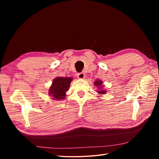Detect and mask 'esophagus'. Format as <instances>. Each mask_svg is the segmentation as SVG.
Returning <instances> with one entry per match:
<instances>
[{"label":"esophagus","mask_w":159,"mask_h":159,"mask_svg":"<svg viewBox=\"0 0 159 159\" xmlns=\"http://www.w3.org/2000/svg\"><path fill=\"white\" fill-rule=\"evenodd\" d=\"M77 77H78L79 79H83V78H84L85 74L84 73H82V72H81V73H78V74H77Z\"/></svg>","instance_id":"esophagus-1"}]
</instances>
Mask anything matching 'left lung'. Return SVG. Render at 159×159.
Segmentation results:
<instances>
[{
    "label": "left lung",
    "instance_id": "8db88e82",
    "mask_svg": "<svg viewBox=\"0 0 159 159\" xmlns=\"http://www.w3.org/2000/svg\"><path fill=\"white\" fill-rule=\"evenodd\" d=\"M94 84H95L96 86H99V85H100L99 88H100L101 90L98 91V93H99V94H105V93H106V91H105V90H103V89H102V86H101V85H102V81H98V80L95 81Z\"/></svg>",
    "mask_w": 159,
    "mask_h": 159
}]
</instances>
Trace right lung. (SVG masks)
<instances>
[{
    "label": "right lung",
    "mask_w": 159,
    "mask_h": 159,
    "mask_svg": "<svg viewBox=\"0 0 159 159\" xmlns=\"http://www.w3.org/2000/svg\"><path fill=\"white\" fill-rule=\"evenodd\" d=\"M72 79L71 78H57L53 81L49 93L53 99L60 100L66 97V91L68 90Z\"/></svg>",
    "instance_id": "add662e5"
}]
</instances>
